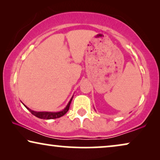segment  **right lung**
Listing matches in <instances>:
<instances>
[{"mask_svg": "<svg viewBox=\"0 0 160 160\" xmlns=\"http://www.w3.org/2000/svg\"><path fill=\"white\" fill-rule=\"evenodd\" d=\"M73 95L72 96V98L70 100L66 106V107L63 109V110L60 111H58V112H49V111H32L31 109H30L28 107L25 106V104H23L24 106L28 110H29L30 113H32V115H34L35 117L39 118V119H57V118H60L62 117L63 115H65V113L68 112V111L69 110L70 105H71V102L72 101V99H73Z\"/></svg>", "mask_w": 160, "mask_h": 160, "instance_id": "obj_1", "label": "right lung"}]
</instances>
